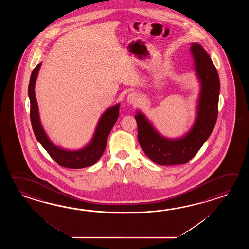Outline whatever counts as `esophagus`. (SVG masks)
<instances>
[{
  "instance_id": "1",
  "label": "esophagus",
  "mask_w": 249,
  "mask_h": 249,
  "mask_svg": "<svg viewBox=\"0 0 249 249\" xmlns=\"http://www.w3.org/2000/svg\"><path fill=\"white\" fill-rule=\"evenodd\" d=\"M127 101L129 104L132 105H136L140 101H141V95L140 93H138L136 91H132L130 92L127 96Z\"/></svg>"
}]
</instances>
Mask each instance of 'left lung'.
Wrapping results in <instances>:
<instances>
[{"label": "left lung", "instance_id": "obj_1", "mask_svg": "<svg viewBox=\"0 0 249 249\" xmlns=\"http://www.w3.org/2000/svg\"><path fill=\"white\" fill-rule=\"evenodd\" d=\"M191 52L200 93L193 126L184 136L168 139L162 136L142 112L137 111L138 141L148 159L160 165L188 163L210 136L218 116L220 80L210 56L198 43H191Z\"/></svg>", "mask_w": 249, "mask_h": 249}]
</instances>
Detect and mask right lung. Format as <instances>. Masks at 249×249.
<instances>
[{"label": "right lung", "instance_id": "add662e5", "mask_svg": "<svg viewBox=\"0 0 249 249\" xmlns=\"http://www.w3.org/2000/svg\"><path fill=\"white\" fill-rule=\"evenodd\" d=\"M41 65L42 63L38 64L33 70L28 85V96L30 100V119L36 137L49 155L55 160V162L63 167L80 169L95 164L104 152L109 132H111L112 128L119 117L120 104L118 103L115 106L110 107L103 113L98 122L93 137L85 148L78 150H68L59 148L50 141L40 121L37 101L35 94V85Z\"/></svg>", "mask_w": 249, "mask_h": 249}]
</instances>
